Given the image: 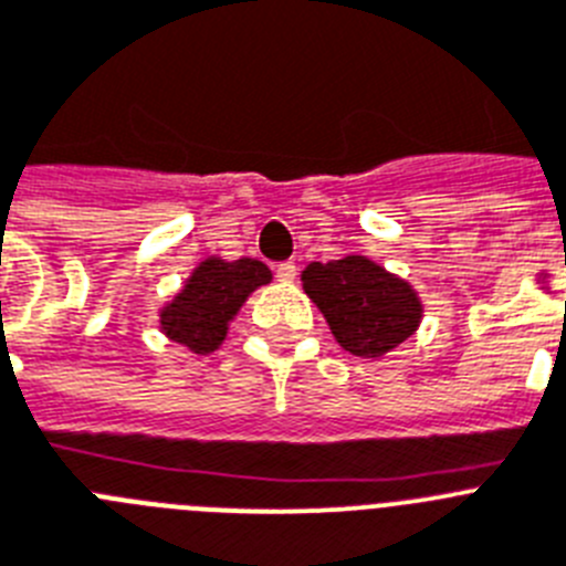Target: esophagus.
<instances>
[{"instance_id": "34e87169", "label": "esophagus", "mask_w": 566, "mask_h": 566, "mask_svg": "<svg viewBox=\"0 0 566 566\" xmlns=\"http://www.w3.org/2000/svg\"><path fill=\"white\" fill-rule=\"evenodd\" d=\"M276 276H279V282H293V279L298 276L296 262H293V259H287V262L276 264Z\"/></svg>"}]
</instances>
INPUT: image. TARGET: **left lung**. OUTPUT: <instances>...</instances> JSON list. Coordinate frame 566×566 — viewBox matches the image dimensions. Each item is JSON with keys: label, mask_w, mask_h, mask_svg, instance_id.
<instances>
[{"label": "left lung", "mask_w": 566, "mask_h": 566, "mask_svg": "<svg viewBox=\"0 0 566 566\" xmlns=\"http://www.w3.org/2000/svg\"><path fill=\"white\" fill-rule=\"evenodd\" d=\"M302 282L336 342L353 356H381L419 327L421 304L410 284L392 279L365 255L307 264Z\"/></svg>", "instance_id": "obj_1"}]
</instances>
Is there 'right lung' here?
I'll list each match as a JSON object with an SVG mask.
<instances>
[{"instance_id": "1", "label": "right lung", "mask_w": 566, "mask_h": 566, "mask_svg": "<svg viewBox=\"0 0 566 566\" xmlns=\"http://www.w3.org/2000/svg\"><path fill=\"white\" fill-rule=\"evenodd\" d=\"M270 282V270L255 259H208L196 268L185 290L161 311V327L193 353H213L224 342L228 322L248 293Z\"/></svg>"}]
</instances>
